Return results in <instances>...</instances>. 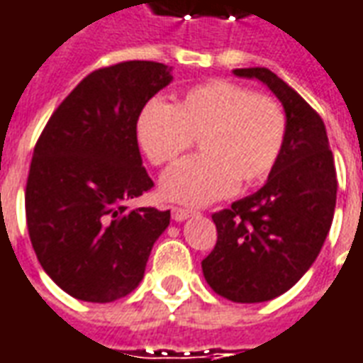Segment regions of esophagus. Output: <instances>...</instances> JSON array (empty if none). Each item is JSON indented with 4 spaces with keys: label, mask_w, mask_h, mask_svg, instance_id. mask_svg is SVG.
I'll return each instance as SVG.
<instances>
[{
    "label": "esophagus",
    "mask_w": 363,
    "mask_h": 363,
    "mask_svg": "<svg viewBox=\"0 0 363 363\" xmlns=\"http://www.w3.org/2000/svg\"><path fill=\"white\" fill-rule=\"evenodd\" d=\"M190 216H194V210H192V208H173L174 222H184V220Z\"/></svg>",
    "instance_id": "1"
}]
</instances>
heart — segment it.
I'll use <instances>...</instances> for the list:
<instances>
[{
    "label": "heart",
    "instance_id": "heart-1",
    "mask_svg": "<svg viewBox=\"0 0 363 363\" xmlns=\"http://www.w3.org/2000/svg\"><path fill=\"white\" fill-rule=\"evenodd\" d=\"M285 133L287 118L277 100L228 80L194 86L174 106L151 100L138 118L139 145L159 167L174 163L199 139L202 155L179 163L161 181L167 199L190 206L265 181Z\"/></svg>",
    "mask_w": 363,
    "mask_h": 363
}]
</instances>
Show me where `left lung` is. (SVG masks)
<instances>
[{
    "instance_id": "obj_1",
    "label": "left lung",
    "mask_w": 363,
    "mask_h": 363,
    "mask_svg": "<svg viewBox=\"0 0 363 363\" xmlns=\"http://www.w3.org/2000/svg\"><path fill=\"white\" fill-rule=\"evenodd\" d=\"M275 94L287 118L283 151L257 192L216 212L218 240L202 273L234 303H265L311 269L330 232L336 169L320 116L269 68H235Z\"/></svg>"
}]
</instances>
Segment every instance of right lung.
Instances as JSON below:
<instances>
[{
    "instance_id": "1",
    "label": "right lung",
    "mask_w": 363,
    "mask_h": 363,
    "mask_svg": "<svg viewBox=\"0 0 363 363\" xmlns=\"http://www.w3.org/2000/svg\"><path fill=\"white\" fill-rule=\"evenodd\" d=\"M173 68L128 60L88 74L43 129L33 153L25 212L40 267L86 303L129 295L145 273L169 210L128 202L153 186L138 145V118Z\"/></svg>"
}]
</instances>
